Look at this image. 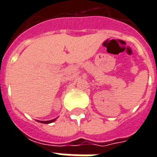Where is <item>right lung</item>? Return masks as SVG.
Masks as SVG:
<instances>
[{"mask_svg": "<svg viewBox=\"0 0 157 157\" xmlns=\"http://www.w3.org/2000/svg\"><path fill=\"white\" fill-rule=\"evenodd\" d=\"M56 120V118L55 119H52V120H49V121H38L37 120V122H41V123H51V122H54Z\"/></svg>", "mask_w": 157, "mask_h": 157, "instance_id": "right-lung-1", "label": "right lung"}]
</instances>
